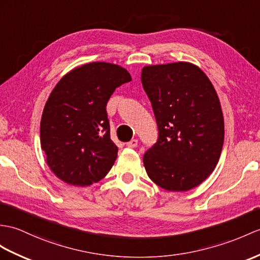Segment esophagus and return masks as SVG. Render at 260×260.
<instances>
[{
  "label": "esophagus",
  "instance_id": "esophagus-1",
  "mask_svg": "<svg viewBox=\"0 0 260 260\" xmlns=\"http://www.w3.org/2000/svg\"><path fill=\"white\" fill-rule=\"evenodd\" d=\"M137 144H138L137 140H132L128 143H126V145H127V147H129V148H135L137 146Z\"/></svg>",
  "mask_w": 260,
  "mask_h": 260
}]
</instances>
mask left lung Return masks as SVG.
Here are the masks:
<instances>
[{
  "mask_svg": "<svg viewBox=\"0 0 260 260\" xmlns=\"http://www.w3.org/2000/svg\"><path fill=\"white\" fill-rule=\"evenodd\" d=\"M158 140L144 155L148 177L170 191H187L215 170L224 144L220 102L212 82L189 62L144 66Z\"/></svg>",
  "mask_w": 260,
  "mask_h": 260,
  "instance_id": "left-lung-1",
  "label": "left lung"
}]
</instances>
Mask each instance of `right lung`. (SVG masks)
<instances>
[{"instance_id": "1", "label": "right lung", "mask_w": 260, "mask_h": 260, "mask_svg": "<svg viewBox=\"0 0 260 260\" xmlns=\"http://www.w3.org/2000/svg\"><path fill=\"white\" fill-rule=\"evenodd\" d=\"M132 81L124 68L90 62L66 73L53 88L41 118V147L57 178L73 186L98 183L111 171L118 148L110 137L106 104Z\"/></svg>"}]
</instances>
